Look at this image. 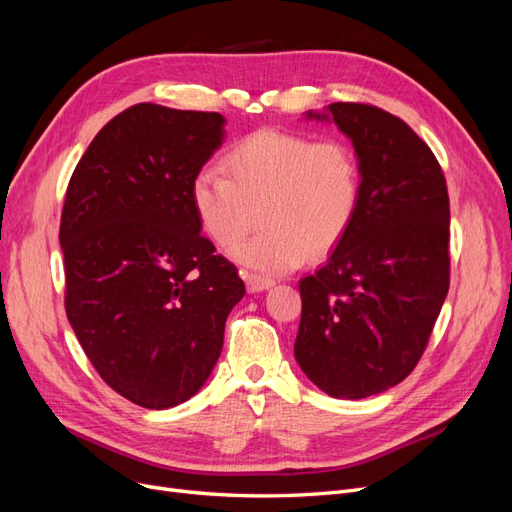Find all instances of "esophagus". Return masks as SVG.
Here are the masks:
<instances>
[{"label":"esophagus","mask_w":512,"mask_h":512,"mask_svg":"<svg viewBox=\"0 0 512 512\" xmlns=\"http://www.w3.org/2000/svg\"><path fill=\"white\" fill-rule=\"evenodd\" d=\"M245 277V284H247V290L250 292H262V290H269L275 282L271 280V277H265V275H258V273H243Z\"/></svg>","instance_id":"esophagus-1"}]
</instances>
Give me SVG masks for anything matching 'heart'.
Returning a JSON list of instances; mask_svg holds the SVG:
<instances>
[{"mask_svg": "<svg viewBox=\"0 0 512 512\" xmlns=\"http://www.w3.org/2000/svg\"><path fill=\"white\" fill-rule=\"evenodd\" d=\"M222 175L203 170L190 200L205 235L228 247L253 225L266 226L232 247V258L262 273H286L307 254L322 258L346 239L361 209L363 175L354 149L286 130H256L222 158Z\"/></svg>", "mask_w": 512, "mask_h": 512, "instance_id": "b5f03b06", "label": "heart"}]
</instances>
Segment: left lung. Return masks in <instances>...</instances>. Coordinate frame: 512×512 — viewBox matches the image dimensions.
Returning a JSON list of instances; mask_svg holds the SVG:
<instances>
[{"mask_svg":"<svg viewBox=\"0 0 512 512\" xmlns=\"http://www.w3.org/2000/svg\"><path fill=\"white\" fill-rule=\"evenodd\" d=\"M329 113L354 145L363 196L327 265L299 282L294 356L320 391L363 399L421 361L451 284V209L442 166L404 119L361 102Z\"/></svg>","mask_w":512,"mask_h":512,"instance_id":"left-lung-1","label":"left lung"}]
</instances>
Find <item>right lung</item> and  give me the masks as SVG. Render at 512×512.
<instances>
[{
	"label": "right lung",
	"instance_id": "1",
	"mask_svg": "<svg viewBox=\"0 0 512 512\" xmlns=\"http://www.w3.org/2000/svg\"><path fill=\"white\" fill-rule=\"evenodd\" d=\"M222 138L220 113L134 104L96 134L66 190L68 320L100 378L149 410L198 393L245 294L190 200Z\"/></svg>",
	"mask_w": 512,
	"mask_h": 512
}]
</instances>
